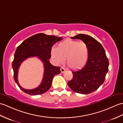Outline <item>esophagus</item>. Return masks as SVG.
Segmentation results:
<instances>
[{
  "instance_id": "1",
  "label": "esophagus",
  "mask_w": 123,
  "mask_h": 123,
  "mask_svg": "<svg viewBox=\"0 0 123 123\" xmlns=\"http://www.w3.org/2000/svg\"><path fill=\"white\" fill-rule=\"evenodd\" d=\"M60 70H61V72L62 73H63V72H65V71H66V70H65V68H63V67H61V68Z\"/></svg>"
}]
</instances>
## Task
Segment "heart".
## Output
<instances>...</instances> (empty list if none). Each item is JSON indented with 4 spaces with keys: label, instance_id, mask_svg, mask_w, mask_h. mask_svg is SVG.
<instances>
[{
    "label": "heart",
    "instance_id": "obj_1",
    "mask_svg": "<svg viewBox=\"0 0 123 123\" xmlns=\"http://www.w3.org/2000/svg\"><path fill=\"white\" fill-rule=\"evenodd\" d=\"M51 55L56 63L63 64L67 59L68 66L72 69L82 68L86 64L88 57V48L83 41L67 40L51 49Z\"/></svg>",
    "mask_w": 123,
    "mask_h": 123
}]
</instances>
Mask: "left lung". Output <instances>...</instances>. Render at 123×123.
Masks as SVG:
<instances>
[{"label":"left lung","instance_id":"left-lung-1","mask_svg":"<svg viewBox=\"0 0 123 123\" xmlns=\"http://www.w3.org/2000/svg\"><path fill=\"white\" fill-rule=\"evenodd\" d=\"M71 38L80 39L87 44L88 57L83 68L72 71L73 78L68 85L76 93L90 94L98 90L104 83L108 71V60L102 44L93 37L79 34Z\"/></svg>","mask_w":123,"mask_h":123}]
</instances>
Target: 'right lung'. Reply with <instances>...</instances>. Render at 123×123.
<instances>
[{"instance_id": "1", "label": "right lung", "mask_w": 123, "mask_h": 123, "mask_svg": "<svg viewBox=\"0 0 123 123\" xmlns=\"http://www.w3.org/2000/svg\"><path fill=\"white\" fill-rule=\"evenodd\" d=\"M62 39V37L40 33L25 39L17 47L12 67L14 80L23 92L29 95H37L43 94L50 89L54 76L61 73V68L53 66L49 60L51 58V48L54 44ZM34 56L38 57L44 63V77L42 83L37 88L32 90L25 89L19 85L18 81V70L23 61Z\"/></svg>"}]
</instances>
